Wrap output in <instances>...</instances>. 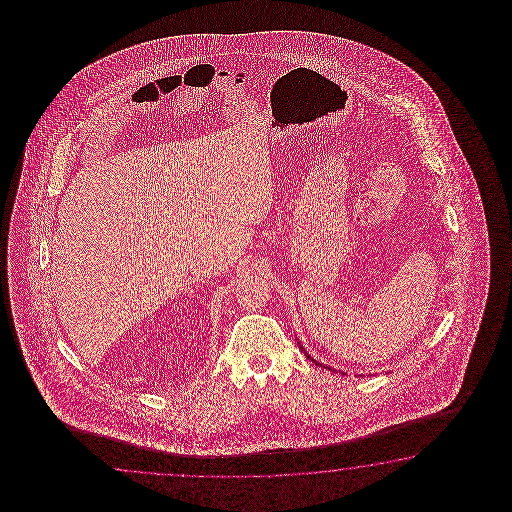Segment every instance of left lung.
Instances as JSON below:
<instances>
[{
  "label": "left lung",
  "mask_w": 512,
  "mask_h": 512,
  "mask_svg": "<svg viewBox=\"0 0 512 512\" xmlns=\"http://www.w3.org/2000/svg\"><path fill=\"white\" fill-rule=\"evenodd\" d=\"M307 357H309V355H307ZM309 359H311V357H309ZM329 370H331V368H329Z\"/></svg>",
  "instance_id": "8db88e82"
}]
</instances>
